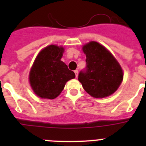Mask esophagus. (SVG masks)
I'll return each mask as SVG.
<instances>
[{
    "mask_svg": "<svg viewBox=\"0 0 146 146\" xmlns=\"http://www.w3.org/2000/svg\"><path fill=\"white\" fill-rule=\"evenodd\" d=\"M74 73H75V74H76V77L78 78V70H76L74 71Z\"/></svg>",
    "mask_w": 146,
    "mask_h": 146,
    "instance_id": "obj_1",
    "label": "esophagus"
}]
</instances>
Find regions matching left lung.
<instances>
[{
    "label": "left lung",
    "mask_w": 146,
    "mask_h": 146,
    "mask_svg": "<svg viewBox=\"0 0 146 146\" xmlns=\"http://www.w3.org/2000/svg\"><path fill=\"white\" fill-rule=\"evenodd\" d=\"M86 55V68L78 75L85 91L95 98L112 95L123 80V70L114 56L97 42L82 46Z\"/></svg>",
    "instance_id": "obj_1"
}]
</instances>
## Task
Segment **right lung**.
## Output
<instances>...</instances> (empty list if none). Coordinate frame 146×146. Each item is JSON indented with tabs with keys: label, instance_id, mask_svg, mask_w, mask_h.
Returning <instances> with one entry per match:
<instances>
[{
	"label": "right lung",
	"instance_id": "obj_1",
	"mask_svg": "<svg viewBox=\"0 0 146 146\" xmlns=\"http://www.w3.org/2000/svg\"><path fill=\"white\" fill-rule=\"evenodd\" d=\"M64 52V47L51 44L43 48L36 56L29 80L34 92L39 98L50 100L57 98L66 82L76 77L74 72L61 61Z\"/></svg>",
	"mask_w": 146,
	"mask_h": 146
}]
</instances>
